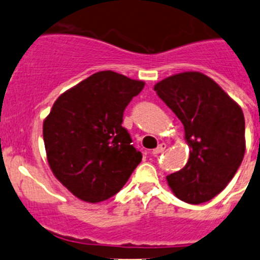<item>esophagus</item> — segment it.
<instances>
[{
	"label": "esophagus",
	"mask_w": 260,
	"mask_h": 260,
	"mask_svg": "<svg viewBox=\"0 0 260 260\" xmlns=\"http://www.w3.org/2000/svg\"><path fill=\"white\" fill-rule=\"evenodd\" d=\"M165 149H166V145H165V143H161V145H158V147H157V148H154L153 151H152V153H153V154H159V153H162V152H164Z\"/></svg>",
	"instance_id": "esophagus-1"
}]
</instances>
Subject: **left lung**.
<instances>
[{
	"instance_id": "1",
	"label": "left lung",
	"mask_w": 260,
	"mask_h": 260,
	"mask_svg": "<svg viewBox=\"0 0 260 260\" xmlns=\"http://www.w3.org/2000/svg\"><path fill=\"white\" fill-rule=\"evenodd\" d=\"M154 90L181 120L190 147L185 167L166 177L169 186L185 203H206L224 190L243 161L242 108L211 78L199 72L166 78Z\"/></svg>"
}]
</instances>
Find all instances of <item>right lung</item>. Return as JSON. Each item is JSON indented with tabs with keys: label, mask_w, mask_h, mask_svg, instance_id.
<instances>
[{
	"label": "right lung",
	"mask_w": 260,
	"mask_h": 260,
	"mask_svg": "<svg viewBox=\"0 0 260 260\" xmlns=\"http://www.w3.org/2000/svg\"><path fill=\"white\" fill-rule=\"evenodd\" d=\"M145 86L106 70L62 93L44 120V142L52 174L77 198L99 203L124 186L142 159L123 112Z\"/></svg>",
	"instance_id": "1"
}]
</instances>
